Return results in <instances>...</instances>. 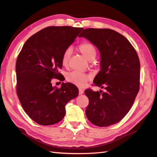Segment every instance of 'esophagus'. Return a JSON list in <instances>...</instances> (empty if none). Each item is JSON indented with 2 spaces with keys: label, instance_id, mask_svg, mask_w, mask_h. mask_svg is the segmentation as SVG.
Instances as JSON below:
<instances>
[{
  "label": "esophagus",
  "instance_id": "esophagus-1",
  "mask_svg": "<svg viewBox=\"0 0 157 157\" xmlns=\"http://www.w3.org/2000/svg\"><path fill=\"white\" fill-rule=\"evenodd\" d=\"M83 93H84V90L81 88H79L78 89V94H80V95H81V94H82Z\"/></svg>",
  "mask_w": 157,
  "mask_h": 157
}]
</instances>
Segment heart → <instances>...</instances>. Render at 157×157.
<instances>
[{
  "mask_svg": "<svg viewBox=\"0 0 157 157\" xmlns=\"http://www.w3.org/2000/svg\"><path fill=\"white\" fill-rule=\"evenodd\" d=\"M78 48L79 51L82 53L84 57L90 60L94 59L96 55V50L92 44L90 42H82L80 44ZM71 50L70 48H66L63 52L61 57V63L63 66H66L69 60L70 56ZM91 79V76L87 74L82 73L77 71H73L67 74L66 76L67 81L71 82L78 87H83L84 85Z\"/></svg>",
  "mask_w": 157,
  "mask_h": 157,
  "instance_id": "b5f03b06",
  "label": "heart"
}]
</instances>
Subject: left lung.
I'll list each match as a JSON object with an SVG mask.
<instances>
[{
	"label": "left lung",
	"mask_w": 157,
	"mask_h": 157,
	"mask_svg": "<svg viewBox=\"0 0 157 157\" xmlns=\"http://www.w3.org/2000/svg\"><path fill=\"white\" fill-rule=\"evenodd\" d=\"M78 37L94 44L101 55V70L94 85L105 90L87 89L85 110L93 124L106 127L122 120L131 109L140 86V62L135 49L126 38L109 29H86Z\"/></svg>",
	"instance_id": "1"
}]
</instances>
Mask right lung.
Masks as SVG:
<instances>
[{"label":"right lung","instance_id":"right-lung-1","mask_svg":"<svg viewBox=\"0 0 157 157\" xmlns=\"http://www.w3.org/2000/svg\"><path fill=\"white\" fill-rule=\"evenodd\" d=\"M82 28L48 26L33 35L17 58L16 93L22 108L38 124L52 125L63 119L66 103L78 95L72 83L53 87L51 81H61V57Z\"/></svg>","mask_w":157,"mask_h":157}]
</instances>
